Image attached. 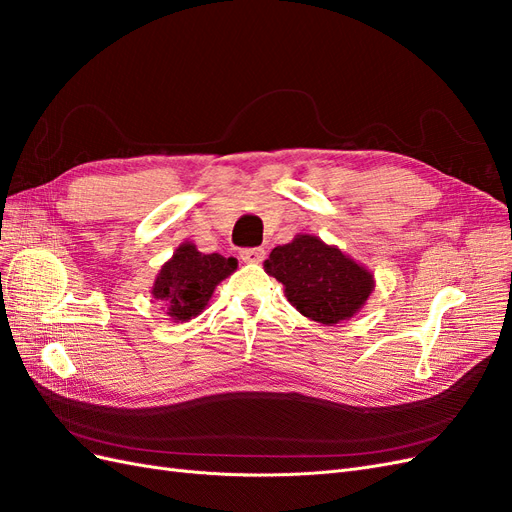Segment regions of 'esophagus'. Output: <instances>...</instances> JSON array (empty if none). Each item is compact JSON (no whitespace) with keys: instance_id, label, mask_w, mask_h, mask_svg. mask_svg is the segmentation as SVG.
Returning <instances> with one entry per match:
<instances>
[{"instance_id":"obj_1","label":"esophagus","mask_w":512,"mask_h":512,"mask_svg":"<svg viewBox=\"0 0 512 512\" xmlns=\"http://www.w3.org/2000/svg\"><path fill=\"white\" fill-rule=\"evenodd\" d=\"M265 254L267 252L262 250V247H245V250L239 252L243 262H262V260H265Z\"/></svg>"}]
</instances>
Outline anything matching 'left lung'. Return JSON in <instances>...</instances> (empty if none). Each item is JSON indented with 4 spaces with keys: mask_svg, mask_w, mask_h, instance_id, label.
<instances>
[{
    "mask_svg": "<svg viewBox=\"0 0 512 512\" xmlns=\"http://www.w3.org/2000/svg\"><path fill=\"white\" fill-rule=\"evenodd\" d=\"M265 271L284 284L292 307L329 327L359 312L374 288V275L365 267L312 235L277 245Z\"/></svg>",
    "mask_w": 512,
    "mask_h": 512,
    "instance_id": "left-lung-1",
    "label": "left lung"
}]
</instances>
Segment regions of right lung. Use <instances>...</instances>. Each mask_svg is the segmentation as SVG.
<instances>
[{
  "label": "right lung",
  "mask_w": 512,
  "mask_h": 512,
  "mask_svg": "<svg viewBox=\"0 0 512 512\" xmlns=\"http://www.w3.org/2000/svg\"><path fill=\"white\" fill-rule=\"evenodd\" d=\"M235 269L237 258L203 254L196 245L183 243L158 273L151 292L170 318L183 322L203 312L215 286Z\"/></svg>",
  "instance_id": "1"
}]
</instances>
